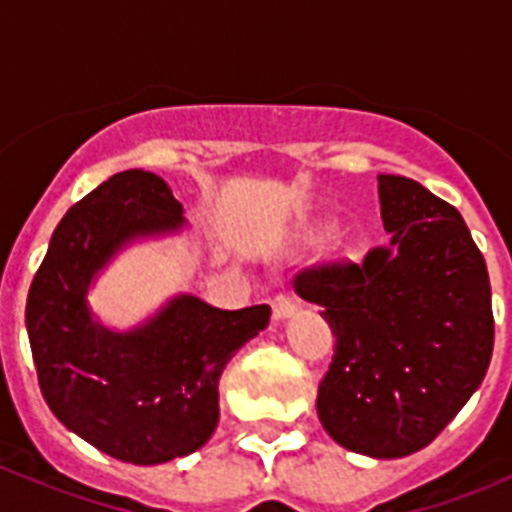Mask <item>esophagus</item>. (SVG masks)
Returning a JSON list of instances; mask_svg holds the SVG:
<instances>
[{"label": "esophagus", "mask_w": 512, "mask_h": 512, "mask_svg": "<svg viewBox=\"0 0 512 512\" xmlns=\"http://www.w3.org/2000/svg\"><path fill=\"white\" fill-rule=\"evenodd\" d=\"M297 312V305L292 300H287V297H277V300L271 302V318L274 320H287L292 318Z\"/></svg>", "instance_id": "1"}]
</instances>
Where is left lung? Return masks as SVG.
<instances>
[{
	"instance_id": "left-lung-1",
	"label": "left lung",
	"mask_w": 512,
	"mask_h": 512,
	"mask_svg": "<svg viewBox=\"0 0 512 512\" xmlns=\"http://www.w3.org/2000/svg\"><path fill=\"white\" fill-rule=\"evenodd\" d=\"M387 246L295 277L336 336L318 418L343 449H425L487 374L495 343L487 264L467 223L408 176L379 174Z\"/></svg>"
}]
</instances>
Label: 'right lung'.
I'll list each match as a JSON object with an SVG mask.
<instances>
[{"mask_svg":"<svg viewBox=\"0 0 512 512\" xmlns=\"http://www.w3.org/2000/svg\"><path fill=\"white\" fill-rule=\"evenodd\" d=\"M182 212L161 176H110L63 215L27 292V338L48 408L99 451L140 467L210 441L220 374L271 315L269 305L220 310L176 295L130 330L94 320L87 292L99 271L130 241L182 230Z\"/></svg>","mask_w":512,"mask_h":512,"instance_id":"obj_1","label":"right lung"}]
</instances>
